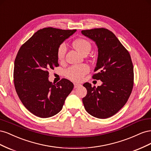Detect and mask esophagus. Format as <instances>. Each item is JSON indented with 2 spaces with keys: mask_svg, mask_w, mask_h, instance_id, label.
Masks as SVG:
<instances>
[{
  "mask_svg": "<svg viewBox=\"0 0 151 151\" xmlns=\"http://www.w3.org/2000/svg\"><path fill=\"white\" fill-rule=\"evenodd\" d=\"M74 88H78V87L81 86L80 84H77V83H74Z\"/></svg>",
  "mask_w": 151,
  "mask_h": 151,
  "instance_id": "1",
  "label": "esophagus"
}]
</instances>
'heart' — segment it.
<instances>
[{"instance_id":"obj_1","label":"heart","mask_w":151,"mask_h":151,"mask_svg":"<svg viewBox=\"0 0 151 151\" xmlns=\"http://www.w3.org/2000/svg\"><path fill=\"white\" fill-rule=\"evenodd\" d=\"M74 48L81 54L89 53L91 48V45L89 41L80 38L73 43ZM67 52V46L65 43H62L58 47L57 52V58L59 61H62L65 58ZM89 67L87 64H80L70 66L65 70V76L69 79L74 81H80L83 79L85 74L89 72Z\"/></svg>"}]
</instances>
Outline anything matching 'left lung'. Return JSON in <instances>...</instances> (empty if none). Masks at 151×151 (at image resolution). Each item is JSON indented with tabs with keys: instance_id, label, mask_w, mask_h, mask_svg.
Listing matches in <instances>:
<instances>
[{
	"instance_id": "obj_1",
	"label": "left lung",
	"mask_w": 151,
	"mask_h": 151,
	"mask_svg": "<svg viewBox=\"0 0 151 151\" xmlns=\"http://www.w3.org/2000/svg\"><path fill=\"white\" fill-rule=\"evenodd\" d=\"M81 33L93 40L98 48V57L93 76L101 80V86L83 84L87 94L83 98L86 111L96 118H107L124 106L134 86V66L128 50L111 31L105 28L83 30Z\"/></svg>"
}]
</instances>
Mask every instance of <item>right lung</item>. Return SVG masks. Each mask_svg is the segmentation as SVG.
<instances>
[{
  "label": "right lung",
  "instance_id": "1",
  "mask_svg": "<svg viewBox=\"0 0 151 151\" xmlns=\"http://www.w3.org/2000/svg\"><path fill=\"white\" fill-rule=\"evenodd\" d=\"M76 29L45 28L22 45L16 55L14 83L22 103L33 115L48 118L61 111L74 88L66 79L57 84L48 81L49 70L58 67V47Z\"/></svg>",
  "mask_w": 151,
  "mask_h": 151
}]
</instances>
